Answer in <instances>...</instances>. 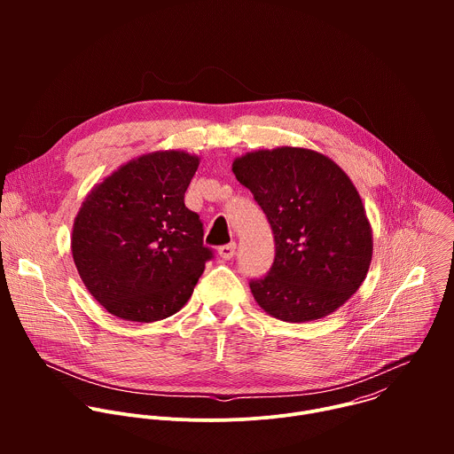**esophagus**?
<instances>
[{
	"instance_id": "34e87169",
	"label": "esophagus",
	"mask_w": 454,
	"mask_h": 454,
	"mask_svg": "<svg viewBox=\"0 0 454 454\" xmlns=\"http://www.w3.org/2000/svg\"><path fill=\"white\" fill-rule=\"evenodd\" d=\"M235 249H237L235 242H230V244L221 246V247L217 249V253H219V256L223 258V261H230V258H233V254H235Z\"/></svg>"
}]
</instances>
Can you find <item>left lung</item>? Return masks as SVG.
Returning a JSON list of instances; mask_svg holds the SVG:
<instances>
[{
	"instance_id": "obj_1",
	"label": "left lung",
	"mask_w": 454,
	"mask_h": 454,
	"mask_svg": "<svg viewBox=\"0 0 454 454\" xmlns=\"http://www.w3.org/2000/svg\"><path fill=\"white\" fill-rule=\"evenodd\" d=\"M231 170L275 235L271 271L249 284L254 301L289 323L338 310L364 282L373 253L372 226L347 172L325 154L287 145L246 153Z\"/></svg>"
}]
</instances>
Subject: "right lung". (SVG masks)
<instances>
[{"mask_svg": "<svg viewBox=\"0 0 454 454\" xmlns=\"http://www.w3.org/2000/svg\"><path fill=\"white\" fill-rule=\"evenodd\" d=\"M201 158L154 151L97 183L74 221L72 254L91 296L113 316L153 323L176 314L212 258L184 192Z\"/></svg>", "mask_w": 454, "mask_h": 454, "instance_id": "obj_1", "label": "right lung"}]
</instances>
